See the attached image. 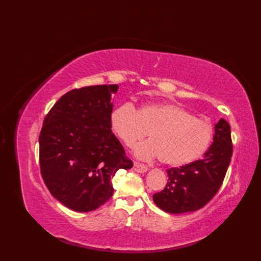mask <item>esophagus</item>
<instances>
[{
	"instance_id": "obj_1",
	"label": "esophagus",
	"mask_w": 261,
	"mask_h": 261,
	"mask_svg": "<svg viewBox=\"0 0 261 261\" xmlns=\"http://www.w3.org/2000/svg\"><path fill=\"white\" fill-rule=\"evenodd\" d=\"M148 168L147 165H145L144 163H140V162H135L134 163V171L137 172V173H145L147 172Z\"/></svg>"
}]
</instances>
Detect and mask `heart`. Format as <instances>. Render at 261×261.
I'll return each mask as SVG.
<instances>
[{
	"instance_id": "heart-1",
	"label": "heart",
	"mask_w": 261,
	"mask_h": 261,
	"mask_svg": "<svg viewBox=\"0 0 261 261\" xmlns=\"http://www.w3.org/2000/svg\"><path fill=\"white\" fill-rule=\"evenodd\" d=\"M110 127L126 146L148 136L150 140L134 148L139 159L159 156L164 163L179 167L197 161L207 152L212 126L171 102L145 103L138 110L129 102L115 107L110 113Z\"/></svg>"
}]
</instances>
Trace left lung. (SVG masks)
<instances>
[{"label":"left lung","mask_w":261,"mask_h":261,"mask_svg":"<svg viewBox=\"0 0 261 261\" xmlns=\"http://www.w3.org/2000/svg\"><path fill=\"white\" fill-rule=\"evenodd\" d=\"M233 152L231 127L221 118L215 126L213 143L201 160L167 170L168 183L153 195V201L169 213L192 212L215 197L224 179Z\"/></svg>","instance_id":"left-lung-1"}]
</instances>
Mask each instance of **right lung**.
Returning <instances> with one entry per match:
<instances>
[{
    "instance_id": "1",
    "label": "right lung",
    "mask_w": 261,
    "mask_h": 261,
    "mask_svg": "<svg viewBox=\"0 0 261 261\" xmlns=\"http://www.w3.org/2000/svg\"><path fill=\"white\" fill-rule=\"evenodd\" d=\"M117 85L73 89L43 121L39 136L41 175L55 199L78 212L96 210L113 195L117 170L133 161L110 127Z\"/></svg>"
}]
</instances>
